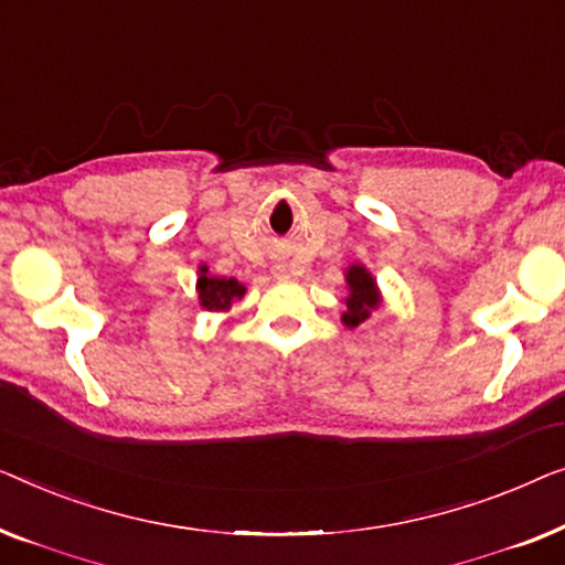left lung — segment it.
I'll return each instance as SVG.
<instances>
[{"mask_svg": "<svg viewBox=\"0 0 565 565\" xmlns=\"http://www.w3.org/2000/svg\"><path fill=\"white\" fill-rule=\"evenodd\" d=\"M345 281H348V297H345V312H343V322L345 328H359L361 322H365L371 317V312H376L381 305V291L376 286V279L365 271V266L353 264L345 271Z\"/></svg>", "mask_w": 565, "mask_h": 565, "instance_id": "left-lung-1", "label": "left lung"}]
</instances>
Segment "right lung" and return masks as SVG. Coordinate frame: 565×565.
<instances>
[{
  "instance_id": "obj_1",
  "label": "right lung",
  "mask_w": 565,
  "mask_h": 565,
  "mask_svg": "<svg viewBox=\"0 0 565 565\" xmlns=\"http://www.w3.org/2000/svg\"><path fill=\"white\" fill-rule=\"evenodd\" d=\"M196 291H200V305L206 312H227L235 299L245 294V286L235 279H222V276H210V268H200L196 279Z\"/></svg>"
}]
</instances>
